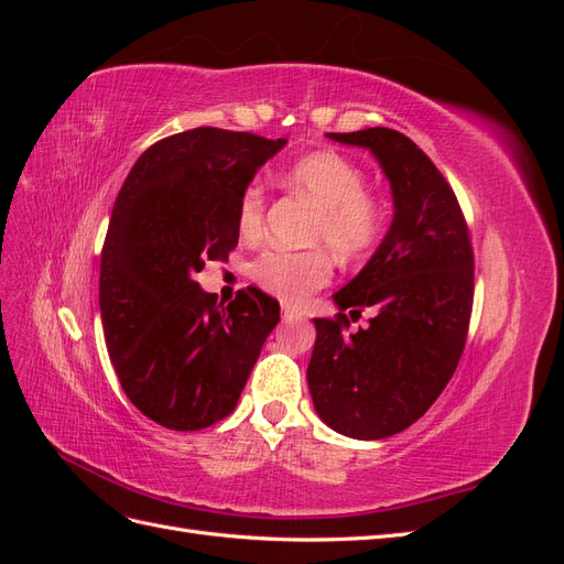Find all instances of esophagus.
Masks as SVG:
<instances>
[{"mask_svg":"<svg viewBox=\"0 0 564 564\" xmlns=\"http://www.w3.org/2000/svg\"><path fill=\"white\" fill-rule=\"evenodd\" d=\"M282 317H284V322H296V319H301L303 315H301V311L296 308V305L282 303Z\"/></svg>","mask_w":564,"mask_h":564,"instance_id":"obj_1","label":"esophagus"}]
</instances>
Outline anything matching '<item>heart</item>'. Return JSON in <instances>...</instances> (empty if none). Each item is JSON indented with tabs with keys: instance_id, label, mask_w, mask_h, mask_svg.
Here are the masks:
<instances>
[{
	"instance_id": "heart-1",
	"label": "heart",
	"mask_w": 564,
	"mask_h": 564,
	"mask_svg": "<svg viewBox=\"0 0 564 564\" xmlns=\"http://www.w3.org/2000/svg\"><path fill=\"white\" fill-rule=\"evenodd\" d=\"M284 183L317 204L308 242L329 247L340 261H357L379 245L386 230V204L367 191L360 166L332 150L311 152L286 169ZM268 193L261 181L245 187L237 224L245 237L259 235L265 220ZM251 278L278 299L299 303L332 278V261L322 247H270L256 256Z\"/></svg>"
}]
</instances>
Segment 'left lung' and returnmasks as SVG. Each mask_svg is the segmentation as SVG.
I'll return each mask as SVG.
<instances>
[{
    "mask_svg": "<svg viewBox=\"0 0 564 564\" xmlns=\"http://www.w3.org/2000/svg\"><path fill=\"white\" fill-rule=\"evenodd\" d=\"M369 148L395 199L386 240L317 317L308 386L319 419L355 440L390 437L440 398L464 355L473 313V245L447 178L404 133L386 127L329 133ZM365 310L367 328L348 333Z\"/></svg>",
    "mask_w": 564,
    "mask_h": 564,
    "instance_id": "8db88e82",
    "label": "left lung"
}]
</instances>
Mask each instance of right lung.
<instances>
[{
  "mask_svg": "<svg viewBox=\"0 0 564 564\" xmlns=\"http://www.w3.org/2000/svg\"><path fill=\"white\" fill-rule=\"evenodd\" d=\"M197 127L150 145L119 191L100 251V319L135 409L202 431L237 406L280 303L247 286L224 305L195 275L237 247V207L256 169L284 145Z\"/></svg>",
  "mask_w": 564,
  "mask_h": 564,
  "instance_id": "1",
  "label": "right lung"
}]
</instances>
